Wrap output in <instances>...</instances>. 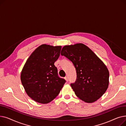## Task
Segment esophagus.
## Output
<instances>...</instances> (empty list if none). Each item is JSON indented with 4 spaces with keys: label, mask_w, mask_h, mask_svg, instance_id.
<instances>
[{
    "label": "esophagus",
    "mask_w": 126,
    "mask_h": 126,
    "mask_svg": "<svg viewBox=\"0 0 126 126\" xmlns=\"http://www.w3.org/2000/svg\"><path fill=\"white\" fill-rule=\"evenodd\" d=\"M65 80L66 81V82H68V78L67 77H66L65 78Z\"/></svg>",
    "instance_id": "1"
}]
</instances>
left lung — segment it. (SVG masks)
<instances>
[{
	"mask_svg": "<svg viewBox=\"0 0 126 126\" xmlns=\"http://www.w3.org/2000/svg\"><path fill=\"white\" fill-rule=\"evenodd\" d=\"M61 55L67 58L76 68L77 80L71 84L76 95L86 103L96 101L109 86V72L106 65L83 43L64 46Z\"/></svg>",
	"mask_w": 126,
	"mask_h": 126,
	"instance_id": "8db88e82",
	"label": "left lung"
}]
</instances>
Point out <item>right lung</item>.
<instances>
[{"instance_id": "1", "label": "right lung", "mask_w": 126, "mask_h": 126, "mask_svg": "<svg viewBox=\"0 0 126 126\" xmlns=\"http://www.w3.org/2000/svg\"><path fill=\"white\" fill-rule=\"evenodd\" d=\"M61 46L42 44L26 60L20 79L27 94L41 104H47L59 94L65 83L58 76L54 63L60 54Z\"/></svg>"}]
</instances>
